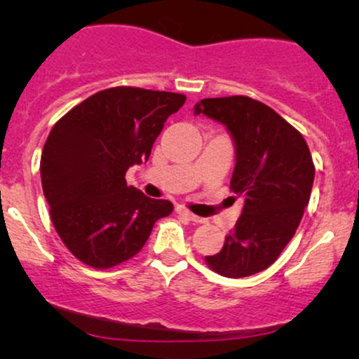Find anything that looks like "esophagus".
<instances>
[{"instance_id": "1", "label": "esophagus", "mask_w": 359, "mask_h": 359, "mask_svg": "<svg viewBox=\"0 0 359 359\" xmlns=\"http://www.w3.org/2000/svg\"><path fill=\"white\" fill-rule=\"evenodd\" d=\"M177 212L182 214V216H185L189 221H192V222H205L204 217L196 216V214H192L191 211H187V209H185V208H177Z\"/></svg>"}]
</instances>
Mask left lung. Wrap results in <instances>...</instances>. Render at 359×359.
Instances as JSON below:
<instances>
[{"instance_id": "left-lung-1", "label": "left lung", "mask_w": 359, "mask_h": 359, "mask_svg": "<svg viewBox=\"0 0 359 359\" xmlns=\"http://www.w3.org/2000/svg\"><path fill=\"white\" fill-rule=\"evenodd\" d=\"M194 114L231 135L236 163L229 185L245 201L224 246L205 262L222 277H250L269 269L299 228L314 184L311 151L294 126L251 97H208Z\"/></svg>"}]
</instances>
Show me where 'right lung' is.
Masks as SVG:
<instances>
[{"mask_svg": "<svg viewBox=\"0 0 359 359\" xmlns=\"http://www.w3.org/2000/svg\"><path fill=\"white\" fill-rule=\"evenodd\" d=\"M184 94L111 88L93 94L52 128L40 160L43 196L60 240L94 269H111L143 248L156 219L174 211L128 187L126 170L147 162Z\"/></svg>", "mask_w": 359, "mask_h": 359, "instance_id": "add662e5", "label": "right lung"}]
</instances>
